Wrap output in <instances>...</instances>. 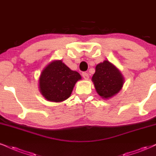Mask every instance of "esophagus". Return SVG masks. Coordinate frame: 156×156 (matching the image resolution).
Masks as SVG:
<instances>
[{"mask_svg":"<svg viewBox=\"0 0 156 156\" xmlns=\"http://www.w3.org/2000/svg\"><path fill=\"white\" fill-rule=\"evenodd\" d=\"M82 76L83 77L84 79H89V74H88L87 73L83 72V73H82Z\"/></svg>","mask_w":156,"mask_h":156,"instance_id":"1","label":"esophagus"}]
</instances>
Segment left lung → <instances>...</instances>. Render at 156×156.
I'll return each instance as SVG.
<instances>
[{
    "instance_id": "1",
    "label": "left lung",
    "mask_w": 156,
    "mask_h": 156,
    "mask_svg": "<svg viewBox=\"0 0 156 156\" xmlns=\"http://www.w3.org/2000/svg\"><path fill=\"white\" fill-rule=\"evenodd\" d=\"M92 81L99 96L108 99L119 92L123 87L124 78L117 67L105 60L96 66Z\"/></svg>"
}]
</instances>
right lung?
I'll use <instances>...</instances> for the list:
<instances>
[{
	"label": "right lung",
	"mask_w": 156,
	"mask_h": 156,
	"mask_svg": "<svg viewBox=\"0 0 156 156\" xmlns=\"http://www.w3.org/2000/svg\"><path fill=\"white\" fill-rule=\"evenodd\" d=\"M80 79L81 76L78 72L71 70L61 60H56L41 72L40 91L48 101L62 102L70 97L75 84Z\"/></svg>",
	"instance_id": "add662e5"
}]
</instances>
